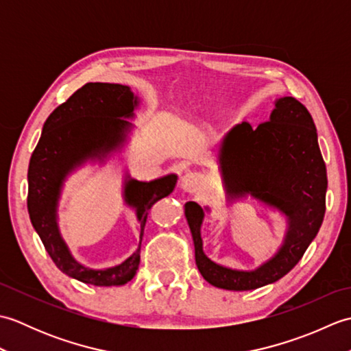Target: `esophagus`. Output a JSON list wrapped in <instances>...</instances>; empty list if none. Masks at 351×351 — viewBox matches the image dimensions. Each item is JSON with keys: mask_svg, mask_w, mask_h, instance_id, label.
Listing matches in <instances>:
<instances>
[{"mask_svg": "<svg viewBox=\"0 0 351 351\" xmlns=\"http://www.w3.org/2000/svg\"><path fill=\"white\" fill-rule=\"evenodd\" d=\"M202 185V176L196 171H187L181 180V189L187 193H195Z\"/></svg>", "mask_w": 351, "mask_h": 351, "instance_id": "1", "label": "esophagus"}]
</instances>
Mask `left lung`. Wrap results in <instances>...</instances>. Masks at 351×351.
Wrapping results in <instances>:
<instances>
[{
	"label": "left lung",
	"mask_w": 351,
	"mask_h": 351,
	"mask_svg": "<svg viewBox=\"0 0 351 351\" xmlns=\"http://www.w3.org/2000/svg\"><path fill=\"white\" fill-rule=\"evenodd\" d=\"M219 166L229 204L256 199L285 215L287 232L274 256L255 270H235L205 255L200 228L210 208L187 202L185 219L200 274L211 285L230 291L279 280L302 259L326 213L327 173L312 116L295 98L276 99L267 122L256 128L241 122L226 132L219 146Z\"/></svg>",
	"instance_id": "8db88e82"
}]
</instances>
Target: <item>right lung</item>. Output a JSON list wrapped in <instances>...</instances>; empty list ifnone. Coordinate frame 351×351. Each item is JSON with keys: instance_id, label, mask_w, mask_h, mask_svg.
Listing matches in <instances>:
<instances>
[{"instance_id": "1", "label": "right lung", "mask_w": 351, "mask_h": 351, "mask_svg": "<svg viewBox=\"0 0 351 351\" xmlns=\"http://www.w3.org/2000/svg\"><path fill=\"white\" fill-rule=\"evenodd\" d=\"M138 104L128 86L87 83L49 114L29 158L27 206L33 228L64 274L96 287L125 285L136 276L147 211L156 200L173 191L178 176L170 173L146 182L125 175L123 200L136 210L140 243L122 264L102 270L88 268L73 258L58 228V200L66 178L73 170L88 160L104 162L121 151L134 128L126 119L134 117Z\"/></svg>"}]
</instances>
